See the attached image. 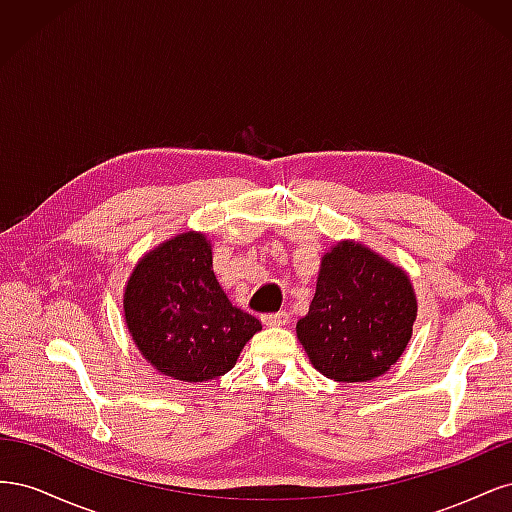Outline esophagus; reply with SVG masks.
<instances>
[{
    "instance_id": "esophagus-1",
    "label": "esophagus",
    "mask_w": 512,
    "mask_h": 512,
    "mask_svg": "<svg viewBox=\"0 0 512 512\" xmlns=\"http://www.w3.org/2000/svg\"><path fill=\"white\" fill-rule=\"evenodd\" d=\"M262 324H267V327H284L290 320V314L286 309H280V312H271V314H262L260 316Z\"/></svg>"
}]
</instances>
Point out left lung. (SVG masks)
<instances>
[{"label":"left lung","mask_w":512,"mask_h":512,"mask_svg":"<svg viewBox=\"0 0 512 512\" xmlns=\"http://www.w3.org/2000/svg\"><path fill=\"white\" fill-rule=\"evenodd\" d=\"M416 318L408 275L361 243L322 258L316 294L297 337L309 361L337 382L382 376L406 350Z\"/></svg>","instance_id":"1"}]
</instances>
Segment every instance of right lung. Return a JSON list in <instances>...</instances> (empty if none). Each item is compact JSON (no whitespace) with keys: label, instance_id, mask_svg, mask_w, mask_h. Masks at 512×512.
I'll list each match as a JSON object with an SVG mask.
<instances>
[{"label":"right lung","instance_id":"add662e5","mask_svg":"<svg viewBox=\"0 0 512 512\" xmlns=\"http://www.w3.org/2000/svg\"><path fill=\"white\" fill-rule=\"evenodd\" d=\"M123 309L145 359L183 382L224 376L262 329L226 299L213 275L211 245L198 232L170 239L138 262Z\"/></svg>","mask_w":512,"mask_h":512}]
</instances>
